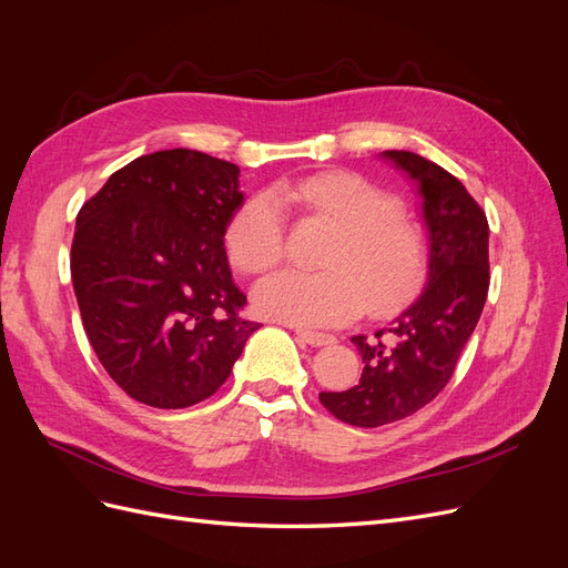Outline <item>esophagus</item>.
Returning <instances> with one entry per match:
<instances>
[{
  "instance_id": "1",
  "label": "esophagus",
  "mask_w": 568,
  "mask_h": 568,
  "mask_svg": "<svg viewBox=\"0 0 568 568\" xmlns=\"http://www.w3.org/2000/svg\"><path fill=\"white\" fill-rule=\"evenodd\" d=\"M298 338L305 341L307 346L313 348H322V346H332V343H336V338L332 334H322V332H311V329H296Z\"/></svg>"
}]
</instances>
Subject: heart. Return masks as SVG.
<instances>
[{"instance_id": "b5f03b06", "label": "heart", "mask_w": 568, "mask_h": 568, "mask_svg": "<svg viewBox=\"0 0 568 568\" xmlns=\"http://www.w3.org/2000/svg\"><path fill=\"white\" fill-rule=\"evenodd\" d=\"M283 203L303 205L336 234L320 272L284 270L255 288L257 313L294 326H336L359 313H386L422 286L428 239L403 215V201L351 170H324L246 199L227 220L222 244L244 274H263L284 257Z\"/></svg>"}]
</instances>
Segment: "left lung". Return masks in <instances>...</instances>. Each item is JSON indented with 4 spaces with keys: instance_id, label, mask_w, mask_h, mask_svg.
Masks as SVG:
<instances>
[{
    "instance_id": "obj_1",
    "label": "left lung",
    "mask_w": 568,
    "mask_h": 568,
    "mask_svg": "<svg viewBox=\"0 0 568 568\" xmlns=\"http://www.w3.org/2000/svg\"><path fill=\"white\" fill-rule=\"evenodd\" d=\"M384 156L417 182L428 227V282L422 296L372 338L353 336L363 376L320 403L351 426L374 428L415 415L450 382L490 286L488 220L448 170L412 151Z\"/></svg>"
}]
</instances>
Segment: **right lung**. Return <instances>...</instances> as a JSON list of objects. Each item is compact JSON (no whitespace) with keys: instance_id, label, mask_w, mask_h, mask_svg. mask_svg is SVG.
<instances>
[{"instance_id":"add662e5","label":"right lung","mask_w":568,"mask_h":568,"mask_svg":"<svg viewBox=\"0 0 568 568\" xmlns=\"http://www.w3.org/2000/svg\"><path fill=\"white\" fill-rule=\"evenodd\" d=\"M244 203L239 168L192 149L115 170L82 203L71 277L82 326L111 379L161 409L227 382L257 322L244 320L222 232Z\"/></svg>"}]
</instances>
